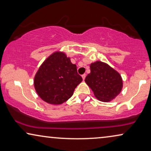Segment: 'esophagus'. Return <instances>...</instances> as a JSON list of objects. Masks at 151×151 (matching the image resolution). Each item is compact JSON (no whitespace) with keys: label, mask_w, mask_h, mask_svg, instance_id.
I'll return each mask as SVG.
<instances>
[{"label":"esophagus","mask_w":151,"mask_h":151,"mask_svg":"<svg viewBox=\"0 0 151 151\" xmlns=\"http://www.w3.org/2000/svg\"><path fill=\"white\" fill-rule=\"evenodd\" d=\"M82 80H84V79H85L86 78V74H83V75L82 76Z\"/></svg>","instance_id":"1"}]
</instances>
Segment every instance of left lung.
<instances>
[{"instance_id":"1","label":"left lung","mask_w":151,"mask_h":151,"mask_svg":"<svg viewBox=\"0 0 151 151\" xmlns=\"http://www.w3.org/2000/svg\"><path fill=\"white\" fill-rule=\"evenodd\" d=\"M90 69L91 73L84 81L98 100L104 102H110L120 93L123 81L116 70L102 61L92 63Z\"/></svg>"}]
</instances>
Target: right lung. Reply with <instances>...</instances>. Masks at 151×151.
I'll return each mask as SVG.
<instances>
[{"instance_id":"add662e5","label":"right lung","mask_w":151,"mask_h":151,"mask_svg":"<svg viewBox=\"0 0 151 151\" xmlns=\"http://www.w3.org/2000/svg\"><path fill=\"white\" fill-rule=\"evenodd\" d=\"M82 78L77 67L63 51H55L45 59L34 76L38 96L45 102L58 105L67 101Z\"/></svg>"}]
</instances>
